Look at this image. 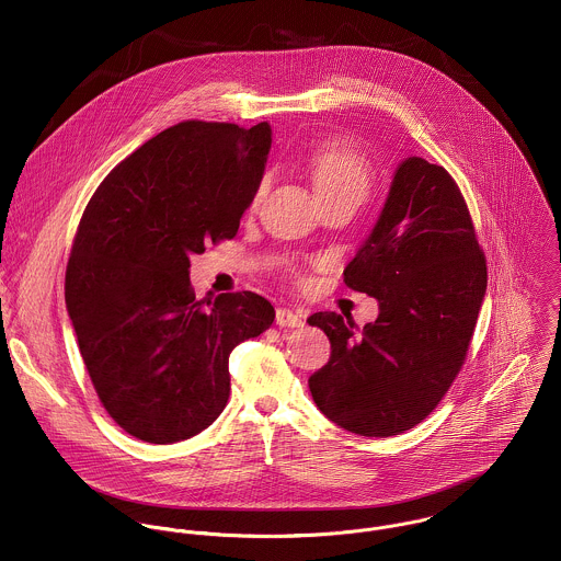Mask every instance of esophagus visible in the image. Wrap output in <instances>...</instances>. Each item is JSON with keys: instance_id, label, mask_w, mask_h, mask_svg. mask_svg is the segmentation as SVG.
<instances>
[{"instance_id": "1", "label": "esophagus", "mask_w": 561, "mask_h": 561, "mask_svg": "<svg viewBox=\"0 0 561 561\" xmlns=\"http://www.w3.org/2000/svg\"><path fill=\"white\" fill-rule=\"evenodd\" d=\"M305 323V316L298 309H278L276 311V325L280 328H300Z\"/></svg>"}]
</instances>
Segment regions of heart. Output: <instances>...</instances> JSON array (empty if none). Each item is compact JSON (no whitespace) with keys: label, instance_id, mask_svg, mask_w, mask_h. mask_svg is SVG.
I'll use <instances>...</instances> for the list:
<instances>
[{"label":"heart","instance_id":"heart-1","mask_svg":"<svg viewBox=\"0 0 561 561\" xmlns=\"http://www.w3.org/2000/svg\"><path fill=\"white\" fill-rule=\"evenodd\" d=\"M311 179L318 196L350 192L356 196H365L371 183V168L356 149L347 145H325L313 153L309 161ZM265 183H261L259 194Z\"/></svg>","mask_w":561,"mask_h":561}]
</instances>
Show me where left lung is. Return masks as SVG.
Instances as JSON below:
<instances>
[{
	"mask_svg": "<svg viewBox=\"0 0 561 561\" xmlns=\"http://www.w3.org/2000/svg\"><path fill=\"white\" fill-rule=\"evenodd\" d=\"M354 291L378 300V320L309 318L330 360L309 378L321 412L360 436H396L421 423L449 391L485 296V261L467 203L443 165L398 163L382 211L343 270Z\"/></svg>",
	"mask_w": 561,
	"mask_h": 561,
	"instance_id": "obj_1",
	"label": "left lung"
}]
</instances>
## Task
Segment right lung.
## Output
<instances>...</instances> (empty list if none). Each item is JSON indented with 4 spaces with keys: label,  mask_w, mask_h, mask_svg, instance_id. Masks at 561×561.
Segmentation results:
<instances>
[{
    "label": "right lung",
    "mask_w": 561,
    "mask_h": 561,
    "mask_svg": "<svg viewBox=\"0 0 561 561\" xmlns=\"http://www.w3.org/2000/svg\"><path fill=\"white\" fill-rule=\"evenodd\" d=\"M270 149V123H179L121 161L81 216L67 311L99 400L140 440L209 427L229 400V354L274 321L252 291L196 300L190 287V256L236 238Z\"/></svg>",
    "instance_id": "1"
}]
</instances>
